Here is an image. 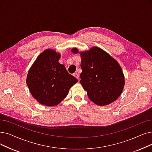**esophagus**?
Returning a JSON list of instances; mask_svg holds the SVG:
<instances>
[{"mask_svg":"<svg viewBox=\"0 0 152 152\" xmlns=\"http://www.w3.org/2000/svg\"><path fill=\"white\" fill-rule=\"evenodd\" d=\"M73 76H75L76 78H77L78 80H80V76H79V75L77 73V72H75V73H74Z\"/></svg>","mask_w":152,"mask_h":152,"instance_id":"1","label":"esophagus"}]
</instances>
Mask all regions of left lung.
I'll use <instances>...</instances> for the list:
<instances>
[{
    "label": "left lung",
    "mask_w": 152,
    "mask_h": 152,
    "mask_svg": "<svg viewBox=\"0 0 152 152\" xmlns=\"http://www.w3.org/2000/svg\"><path fill=\"white\" fill-rule=\"evenodd\" d=\"M77 53V48H72ZM82 72L80 83L90 100L99 105L115 101L124 87V76L119 64L107 53L98 47L81 53Z\"/></svg>",
    "instance_id": "obj_1"
}]
</instances>
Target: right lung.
I'll return each instance as SVG.
<instances>
[{
	"mask_svg": "<svg viewBox=\"0 0 152 152\" xmlns=\"http://www.w3.org/2000/svg\"><path fill=\"white\" fill-rule=\"evenodd\" d=\"M60 55L47 50L39 55L30 68L27 84L32 96L41 104L53 106L68 95L78 80L58 62Z\"/></svg>",
	"mask_w": 152,
	"mask_h": 152,
	"instance_id": "right-lung-1",
	"label": "right lung"
}]
</instances>
